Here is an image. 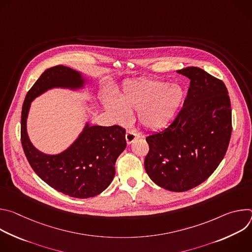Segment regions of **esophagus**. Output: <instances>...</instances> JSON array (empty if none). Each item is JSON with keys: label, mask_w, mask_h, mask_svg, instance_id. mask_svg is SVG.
Here are the masks:
<instances>
[{"label": "esophagus", "mask_w": 252, "mask_h": 252, "mask_svg": "<svg viewBox=\"0 0 252 252\" xmlns=\"http://www.w3.org/2000/svg\"><path fill=\"white\" fill-rule=\"evenodd\" d=\"M138 136H139V135H138L137 133H135L133 130H130V129L126 130V142L128 143V145H129V143H131L134 139H136Z\"/></svg>", "instance_id": "obj_1"}]
</instances>
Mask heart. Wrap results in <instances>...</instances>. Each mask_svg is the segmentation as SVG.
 Masks as SVG:
<instances>
[{
	"label": "heart",
	"instance_id": "1",
	"mask_svg": "<svg viewBox=\"0 0 252 252\" xmlns=\"http://www.w3.org/2000/svg\"><path fill=\"white\" fill-rule=\"evenodd\" d=\"M185 97L184 89L162 80L143 79L125 84L117 102L107 100L106 106L120 121H125L124 110L137 111L140 124L151 129L165 126L174 117Z\"/></svg>",
	"mask_w": 252,
	"mask_h": 252
}]
</instances>
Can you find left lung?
Wrapping results in <instances>:
<instances>
[{
    "label": "left lung",
    "mask_w": 252,
    "mask_h": 252,
    "mask_svg": "<svg viewBox=\"0 0 252 252\" xmlns=\"http://www.w3.org/2000/svg\"><path fill=\"white\" fill-rule=\"evenodd\" d=\"M190 80L182 110L164 129L146 137L150 151L145 168L162 189H191L218 168L232 130L231 104L224 83L202 68L177 70Z\"/></svg>",
    "instance_id": "8db88e82"
}]
</instances>
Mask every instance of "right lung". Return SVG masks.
<instances>
[{"mask_svg": "<svg viewBox=\"0 0 252 252\" xmlns=\"http://www.w3.org/2000/svg\"><path fill=\"white\" fill-rule=\"evenodd\" d=\"M83 84L81 75L70 67L60 64L46 69L28 92L21 117L22 147L33 171L51 188L76 198L94 197L111 185L116 174V160L126 147V129L118 125H87L66 151L48 156L32 147L26 123L35 96L52 88L77 89Z\"/></svg>", "mask_w": 252, "mask_h": 252, "instance_id": "obj_1", "label": "right lung"}]
</instances>
